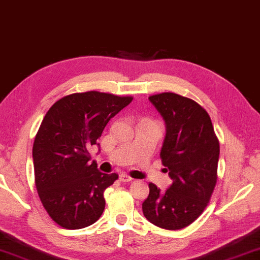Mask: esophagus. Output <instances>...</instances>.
<instances>
[{
	"instance_id": "esophagus-1",
	"label": "esophagus",
	"mask_w": 260,
	"mask_h": 260,
	"mask_svg": "<svg viewBox=\"0 0 260 260\" xmlns=\"http://www.w3.org/2000/svg\"><path fill=\"white\" fill-rule=\"evenodd\" d=\"M119 179H120V182H122V183H128L131 181H133V178H132L129 175H127V174H125V173L120 174Z\"/></svg>"
}]
</instances>
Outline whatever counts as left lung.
Masks as SVG:
<instances>
[{
    "instance_id": "obj_1",
    "label": "left lung",
    "mask_w": 260,
    "mask_h": 260,
    "mask_svg": "<svg viewBox=\"0 0 260 260\" xmlns=\"http://www.w3.org/2000/svg\"><path fill=\"white\" fill-rule=\"evenodd\" d=\"M149 100L166 124L160 158L173 183L165 192L149 184L143 215L158 228L181 230L209 204L217 183L219 142L208 112L199 103L172 92Z\"/></svg>"
}]
</instances>
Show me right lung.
Instances as JSON below:
<instances>
[{
  "instance_id": "obj_1",
  "label": "right lung",
  "mask_w": 260,
  "mask_h": 260,
  "mask_svg": "<svg viewBox=\"0 0 260 260\" xmlns=\"http://www.w3.org/2000/svg\"><path fill=\"white\" fill-rule=\"evenodd\" d=\"M132 100L98 91L74 93L46 112L32 145L35 185L42 205L61 228L83 229L101 217L103 192L118 175L103 174L96 162L89 164L88 149Z\"/></svg>"
}]
</instances>
